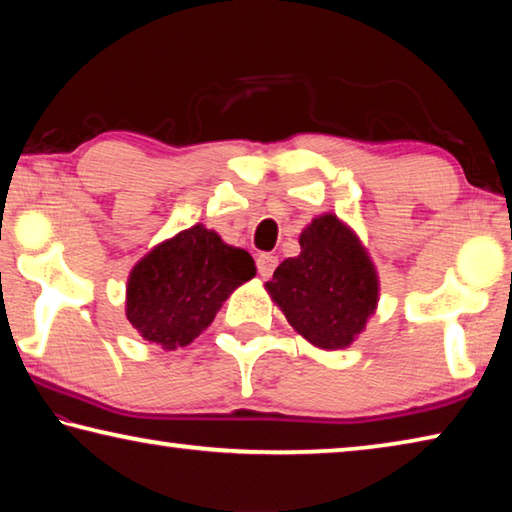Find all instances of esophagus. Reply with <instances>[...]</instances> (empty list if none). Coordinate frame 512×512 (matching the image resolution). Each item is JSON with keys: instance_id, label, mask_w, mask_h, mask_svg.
Instances as JSON below:
<instances>
[{"instance_id": "esophagus-1", "label": "esophagus", "mask_w": 512, "mask_h": 512, "mask_svg": "<svg viewBox=\"0 0 512 512\" xmlns=\"http://www.w3.org/2000/svg\"><path fill=\"white\" fill-rule=\"evenodd\" d=\"M275 266H277V257L268 255V253L257 255V271L262 277H271L273 271H275Z\"/></svg>"}]
</instances>
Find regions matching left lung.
I'll return each instance as SVG.
<instances>
[{"mask_svg":"<svg viewBox=\"0 0 512 512\" xmlns=\"http://www.w3.org/2000/svg\"><path fill=\"white\" fill-rule=\"evenodd\" d=\"M266 291L302 339L341 350L375 314L379 277L354 230L323 214L300 232V255L275 268Z\"/></svg>","mask_w":512,"mask_h":512,"instance_id":"1","label":"left lung"}]
</instances>
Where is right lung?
<instances>
[{"label":"right lung","instance_id":"1","mask_svg":"<svg viewBox=\"0 0 512 512\" xmlns=\"http://www.w3.org/2000/svg\"><path fill=\"white\" fill-rule=\"evenodd\" d=\"M253 257L196 223L146 253L126 287V318L144 341L185 348L232 291L253 280Z\"/></svg>","mask_w":512,"mask_h":512}]
</instances>
